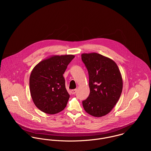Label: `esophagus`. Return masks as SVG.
I'll use <instances>...</instances> for the list:
<instances>
[{"label": "esophagus", "instance_id": "1", "mask_svg": "<svg viewBox=\"0 0 151 151\" xmlns=\"http://www.w3.org/2000/svg\"><path fill=\"white\" fill-rule=\"evenodd\" d=\"M76 92H77V89H72V90H71V93L73 95L75 94V93H76Z\"/></svg>", "mask_w": 151, "mask_h": 151}]
</instances>
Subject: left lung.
<instances>
[{
    "mask_svg": "<svg viewBox=\"0 0 151 151\" xmlns=\"http://www.w3.org/2000/svg\"><path fill=\"white\" fill-rule=\"evenodd\" d=\"M81 59L89 74V96L83 101L86 113L94 117L106 115L118 102L123 79L117 64L97 53H83Z\"/></svg>",
    "mask_w": 151,
    "mask_h": 151,
    "instance_id": "1",
    "label": "left lung"
}]
</instances>
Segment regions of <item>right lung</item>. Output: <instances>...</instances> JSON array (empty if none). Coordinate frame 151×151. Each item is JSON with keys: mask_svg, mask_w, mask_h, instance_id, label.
Masks as SVG:
<instances>
[{"mask_svg": "<svg viewBox=\"0 0 151 151\" xmlns=\"http://www.w3.org/2000/svg\"><path fill=\"white\" fill-rule=\"evenodd\" d=\"M73 55H54L36 65L29 77V90L35 105L45 113L53 114L62 111L70 95L63 76Z\"/></svg>", "mask_w": 151, "mask_h": 151, "instance_id": "right-lung-1", "label": "right lung"}]
</instances>
